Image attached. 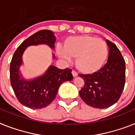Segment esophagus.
<instances>
[{"instance_id": "34e87169", "label": "esophagus", "mask_w": 135, "mask_h": 135, "mask_svg": "<svg viewBox=\"0 0 135 135\" xmlns=\"http://www.w3.org/2000/svg\"><path fill=\"white\" fill-rule=\"evenodd\" d=\"M71 73H72V75H73V76L74 77L78 76V74H77L76 71H74V70H73Z\"/></svg>"}]
</instances>
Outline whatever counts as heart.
Instances as JSON below:
<instances>
[{"instance_id": "heart-1", "label": "heart", "mask_w": 135, "mask_h": 135, "mask_svg": "<svg viewBox=\"0 0 135 135\" xmlns=\"http://www.w3.org/2000/svg\"><path fill=\"white\" fill-rule=\"evenodd\" d=\"M64 47V49L56 47L59 57L68 62L71 61V57L76 59V68L84 74L99 71L108 55L105 42L90 35L69 37L65 40Z\"/></svg>"}]
</instances>
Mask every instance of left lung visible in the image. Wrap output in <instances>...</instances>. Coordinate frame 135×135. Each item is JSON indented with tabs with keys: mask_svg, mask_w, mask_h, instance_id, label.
<instances>
[{
	"mask_svg": "<svg viewBox=\"0 0 135 135\" xmlns=\"http://www.w3.org/2000/svg\"><path fill=\"white\" fill-rule=\"evenodd\" d=\"M108 61L93 74H79L84 80L79 91L81 99L95 108H107L118 102L125 83V61L115 44L107 40Z\"/></svg>",
	"mask_w": 135,
	"mask_h": 135,
	"instance_id": "left-lung-1",
	"label": "left lung"
}]
</instances>
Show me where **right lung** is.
Segmentation results:
<instances>
[{
  "mask_svg": "<svg viewBox=\"0 0 135 135\" xmlns=\"http://www.w3.org/2000/svg\"><path fill=\"white\" fill-rule=\"evenodd\" d=\"M55 42L56 37L52 31L42 30L25 40L13 54L10 66V84L17 100L27 108L40 109L48 106L56 98L61 84L73 79L71 69H59L53 65L49 66L42 75L33 79H25L20 71L27 47L46 45L54 49ZM52 56L54 59V54Z\"/></svg>",
  "mask_w": 135,
  "mask_h": 135,
  "instance_id": "right-lung-1",
  "label": "right lung"
}]
</instances>
